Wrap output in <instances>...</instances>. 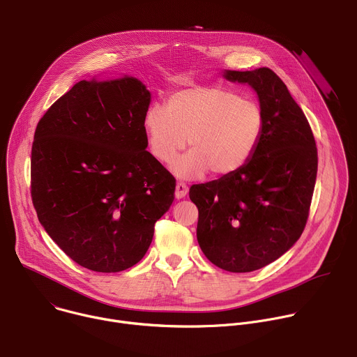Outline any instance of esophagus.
Returning a JSON list of instances; mask_svg holds the SVG:
<instances>
[{
	"label": "esophagus",
	"mask_w": 357,
	"mask_h": 357,
	"mask_svg": "<svg viewBox=\"0 0 357 357\" xmlns=\"http://www.w3.org/2000/svg\"><path fill=\"white\" fill-rule=\"evenodd\" d=\"M186 193H188V186H186V183L178 182V183H176V189H175V196H176V199L185 197Z\"/></svg>",
	"instance_id": "obj_1"
}]
</instances>
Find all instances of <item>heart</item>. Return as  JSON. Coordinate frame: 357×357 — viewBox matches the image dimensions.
Returning a JSON list of instances; mask_svg holds the SVG:
<instances>
[{"instance_id":"1","label":"heart","mask_w":357,"mask_h":357,"mask_svg":"<svg viewBox=\"0 0 357 357\" xmlns=\"http://www.w3.org/2000/svg\"><path fill=\"white\" fill-rule=\"evenodd\" d=\"M149 152L171 162L188 145L190 151L172 164L179 178L234 174L256 152L264 126L261 107L222 86H192L167 98V107L151 105L144 114Z\"/></svg>"}]
</instances>
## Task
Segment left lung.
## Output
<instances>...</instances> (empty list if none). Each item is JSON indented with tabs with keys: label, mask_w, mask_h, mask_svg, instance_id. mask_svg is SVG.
<instances>
[{
	"label": "left lung",
	"mask_w": 357,
	"mask_h": 357,
	"mask_svg": "<svg viewBox=\"0 0 357 357\" xmlns=\"http://www.w3.org/2000/svg\"><path fill=\"white\" fill-rule=\"evenodd\" d=\"M257 91L263 134L238 171L192 185L197 243L211 263L230 273L260 270L301 237L310 216L318 149L311 126L285 83L268 68L226 72Z\"/></svg>",
	"instance_id": "obj_1"
}]
</instances>
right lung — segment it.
<instances>
[{
  "mask_svg": "<svg viewBox=\"0 0 357 357\" xmlns=\"http://www.w3.org/2000/svg\"><path fill=\"white\" fill-rule=\"evenodd\" d=\"M151 94L134 77L76 83L39 120L31 196L46 233L79 266H135L169 209L176 181L148 152Z\"/></svg>",
  "mask_w": 357,
  "mask_h": 357,
  "instance_id": "right-lung-1",
  "label": "right lung"
}]
</instances>
